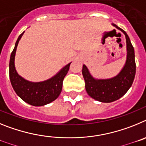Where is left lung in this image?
<instances>
[{"mask_svg": "<svg viewBox=\"0 0 146 146\" xmlns=\"http://www.w3.org/2000/svg\"><path fill=\"white\" fill-rule=\"evenodd\" d=\"M112 25L121 31L126 37V59L123 68L116 76L108 79H98L93 77L85 64L82 66V71L88 94L96 101L104 103L113 102L122 97L133 83L136 73L135 50L129 37L115 24L112 23Z\"/></svg>", "mask_w": 146, "mask_h": 146, "instance_id": "left-lung-1", "label": "left lung"}]
</instances>
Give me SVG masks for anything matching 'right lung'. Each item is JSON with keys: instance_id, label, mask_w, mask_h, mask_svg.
<instances>
[{"instance_id": "right-lung-1", "label": "right lung", "mask_w": 146, "mask_h": 146, "mask_svg": "<svg viewBox=\"0 0 146 146\" xmlns=\"http://www.w3.org/2000/svg\"><path fill=\"white\" fill-rule=\"evenodd\" d=\"M23 33L19 36L15 48L11 54L9 61V78L13 88L23 101L33 106H44L55 101L62 91L64 77L69 70L72 62L64 66L51 78L42 82H31L18 74L15 68V60L17 47Z\"/></svg>"}]
</instances>
